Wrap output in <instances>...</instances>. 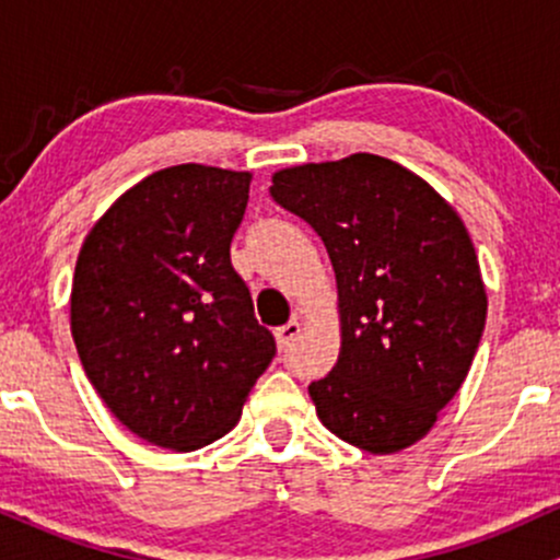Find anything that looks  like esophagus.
Wrapping results in <instances>:
<instances>
[{
	"mask_svg": "<svg viewBox=\"0 0 560 560\" xmlns=\"http://www.w3.org/2000/svg\"><path fill=\"white\" fill-rule=\"evenodd\" d=\"M300 331H302V324H300L298 318H292L287 326L276 329V345H279L281 350H284V347H289V345L294 342V339L300 337Z\"/></svg>",
	"mask_w": 560,
	"mask_h": 560,
	"instance_id": "obj_1",
	"label": "esophagus"
}]
</instances>
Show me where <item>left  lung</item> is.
<instances>
[{
  "label": "left lung",
  "instance_id": "8db88e82",
  "mask_svg": "<svg viewBox=\"0 0 560 560\" xmlns=\"http://www.w3.org/2000/svg\"><path fill=\"white\" fill-rule=\"evenodd\" d=\"M281 208L311 223L337 276V365L307 392L320 423L374 455L423 440L471 369L487 289L468 229L434 186L369 152L281 168Z\"/></svg>",
  "mask_w": 560,
  "mask_h": 560
}]
</instances>
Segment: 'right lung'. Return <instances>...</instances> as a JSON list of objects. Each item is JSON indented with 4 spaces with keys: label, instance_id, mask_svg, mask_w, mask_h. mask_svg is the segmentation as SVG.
<instances>
[{
    "label": "right lung",
    "instance_id": "right-lung-1",
    "mask_svg": "<svg viewBox=\"0 0 560 560\" xmlns=\"http://www.w3.org/2000/svg\"><path fill=\"white\" fill-rule=\"evenodd\" d=\"M253 173L184 163L124 191L81 244L70 331L128 432L189 453L236 427L276 355L231 266Z\"/></svg>",
    "mask_w": 560,
    "mask_h": 560
}]
</instances>
